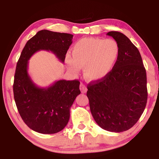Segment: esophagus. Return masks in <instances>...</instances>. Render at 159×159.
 <instances>
[{"label": "esophagus", "mask_w": 159, "mask_h": 159, "mask_svg": "<svg viewBox=\"0 0 159 159\" xmlns=\"http://www.w3.org/2000/svg\"><path fill=\"white\" fill-rule=\"evenodd\" d=\"M80 91H81L82 93H85L86 92H87V90H88L87 87H86V86L84 84H83V83H80Z\"/></svg>", "instance_id": "esophagus-1"}]
</instances>
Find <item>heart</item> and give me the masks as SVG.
Returning <instances> with one entry per match:
<instances>
[{
  "mask_svg": "<svg viewBox=\"0 0 159 159\" xmlns=\"http://www.w3.org/2000/svg\"><path fill=\"white\" fill-rule=\"evenodd\" d=\"M119 53V45L114 39L83 38L74 45L71 59L67 58L66 63L74 73L83 68V76L88 81H98L111 72Z\"/></svg>",
  "mask_w": 159,
  "mask_h": 159,
  "instance_id": "b5f03b06",
  "label": "heart"
}]
</instances>
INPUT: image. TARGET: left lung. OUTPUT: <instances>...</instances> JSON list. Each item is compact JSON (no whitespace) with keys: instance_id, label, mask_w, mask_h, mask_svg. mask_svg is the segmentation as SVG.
<instances>
[{"instance_id":"1","label":"left lung","mask_w":159,"mask_h":159,"mask_svg":"<svg viewBox=\"0 0 159 159\" xmlns=\"http://www.w3.org/2000/svg\"><path fill=\"white\" fill-rule=\"evenodd\" d=\"M107 35L120 47L118 58L111 72L88 85L91 114L99 127L120 133L138 122L147 102V74L138 48L118 31Z\"/></svg>"}]
</instances>
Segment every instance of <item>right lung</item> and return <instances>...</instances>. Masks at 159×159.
<instances>
[{
    "label": "right lung",
    "mask_w": 159,
    "mask_h": 159,
    "mask_svg": "<svg viewBox=\"0 0 159 159\" xmlns=\"http://www.w3.org/2000/svg\"><path fill=\"white\" fill-rule=\"evenodd\" d=\"M73 35L48 30L39 31L29 39L16 66L13 93L21 118L31 130L54 134L69 122L70 108L80 93L79 80H60L47 88H39L28 74L29 60L38 51H51L61 62L72 43Z\"/></svg>",
    "instance_id": "obj_1"
}]
</instances>
